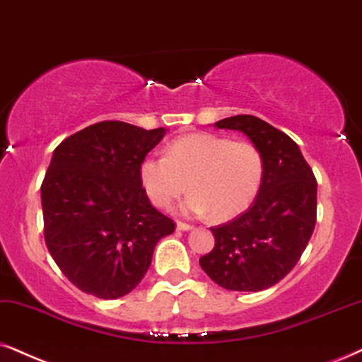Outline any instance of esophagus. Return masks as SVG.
<instances>
[{
	"label": "esophagus",
	"instance_id": "34e87169",
	"mask_svg": "<svg viewBox=\"0 0 362 362\" xmlns=\"http://www.w3.org/2000/svg\"><path fill=\"white\" fill-rule=\"evenodd\" d=\"M177 228L178 230H192L194 226H192V223H187V222H177Z\"/></svg>",
	"mask_w": 362,
	"mask_h": 362
}]
</instances>
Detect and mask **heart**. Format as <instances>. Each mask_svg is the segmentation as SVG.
I'll return each mask as SVG.
<instances>
[{
	"label": "heart",
	"mask_w": 362,
	"mask_h": 362,
	"mask_svg": "<svg viewBox=\"0 0 362 362\" xmlns=\"http://www.w3.org/2000/svg\"><path fill=\"white\" fill-rule=\"evenodd\" d=\"M262 152L252 141L189 134L173 139L165 155L150 153L140 162L139 177L155 207L170 209L190 187L184 210L192 215L232 218L249 207L264 180Z\"/></svg>",
	"instance_id": "heart-1"
}]
</instances>
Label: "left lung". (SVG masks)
Here are the masks:
<instances>
[{
  "instance_id": "obj_1",
  "label": "left lung",
  "mask_w": 362,
  "mask_h": 362,
  "mask_svg": "<svg viewBox=\"0 0 362 362\" xmlns=\"http://www.w3.org/2000/svg\"><path fill=\"white\" fill-rule=\"evenodd\" d=\"M249 136L264 157V180L245 212L212 227L215 245L200 267L221 287L257 292L282 281L299 262L317 218V182L289 135L254 115L215 123Z\"/></svg>"
}]
</instances>
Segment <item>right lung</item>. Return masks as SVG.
Here are the masks:
<instances>
[{
    "label": "right lung",
    "mask_w": 362,
    "mask_h": 362,
    "mask_svg": "<svg viewBox=\"0 0 362 362\" xmlns=\"http://www.w3.org/2000/svg\"><path fill=\"white\" fill-rule=\"evenodd\" d=\"M165 134L105 120L54 148L41 184L45 242L59 271L86 294L117 299L134 291L157 242L175 230L139 177L140 162Z\"/></svg>",
    "instance_id": "right-lung-1"
}]
</instances>
